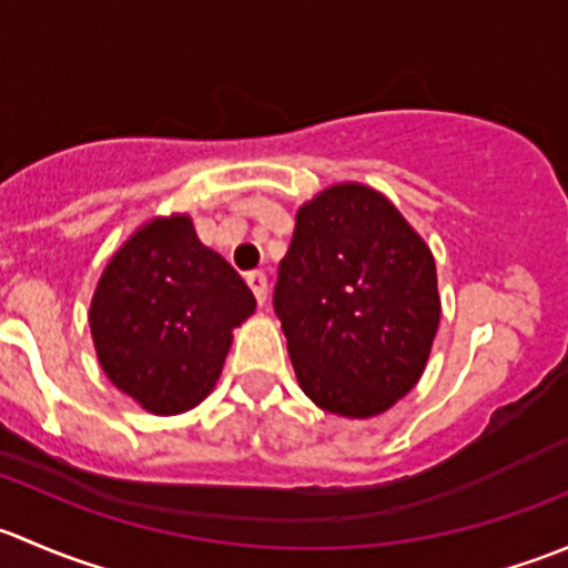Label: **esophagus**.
<instances>
[{"label": "esophagus", "instance_id": "obj_1", "mask_svg": "<svg viewBox=\"0 0 568 568\" xmlns=\"http://www.w3.org/2000/svg\"><path fill=\"white\" fill-rule=\"evenodd\" d=\"M247 285L252 288V294H255V300L263 305V302H266V296H268L266 272H261V268H255V272H247Z\"/></svg>", "mask_w": 568, "mask_h": 568}]
</instances>
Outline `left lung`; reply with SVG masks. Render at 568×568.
<instances>
[{
  "mask_svg": "<svg viewBox=\"0 0 568 568\" xmlns=\"http://www.w3.org/2000/svg\"><path fill=\"white\" fill-rule=\"evenodd\" d=\"M272 302L302 390L346 417L404 398L439 326L432 250L390 200L359 183L302 205Z\"/></svg>",
  "mask_w": 568,
  "mask_h": 568,
  "instance_id": "obj_1",
  "label": "left lung"
}]
</instances>
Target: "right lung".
Segmentation results:
<instances>
[{
  "instance_id": "right-lung-1",
  "label": "right lung",
  "mask_w": 568,
  "mask_h": 568,
  "mask_svg": "<svg viewBox=\"0 0 568 568\" xmlns=\"http://www.w3.org/2000/svg\"><path fill=\"white\" fill-rule=\"evenodd\" d=\"M255 311L236 268L189 216L153 220L109 261L90 307L101 368L153 415L197 406L220 379L231 329Z\"/></svg>"
}]
</instances>
